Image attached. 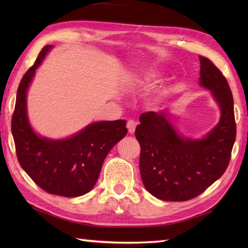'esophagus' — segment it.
Returning a JSON list of instances; mask_svg holds the SVG:
<instances>
[{
  "instance_id": "obj_1",
  "label": "esophagus",
  "mask_w": 248,
  "mask_h": 248,
  "mask_svg": "<svg viewBox=\"0 0 248 248\" xmlns=\"http://www.w3.org/2000/svg\"><path fill=\"white\" fill-rule=\"evenodd\" d=\"M127 128L129 133H134L135 128H136V123L133 119H129L128 123H127Z\"/></svg>"
}]
</instances>
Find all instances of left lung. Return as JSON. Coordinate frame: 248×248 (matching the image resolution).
Listing matches in <instances>:
<instances>
[{"mask_svg": "<svg viewBox=\"0 0 248 248\" xmlns=\"http://www.w3.org/2000/svg\"><path fill=\"white\" fill-rule=\"evenodd\" d=\"M200 84L212 92L220 120L202 140L184 139L164 112L140 117L135 138L140 145V171L147 191L167 202H186L203 193L227 170L235 140L232 93L226 78L207 57L199 56Z\"/></svg>", "mask_w": 248, "mask_h": 248, "instance_id": "8db88e82", "label": "left lung"}]
</instances>
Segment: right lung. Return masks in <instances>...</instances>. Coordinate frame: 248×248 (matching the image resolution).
Returning a JSON list of instances; mask_svg holds the SVG:
<instances>
[{
	"label": "right lung",
	"instance_id": "add662e5",
	"mask_svg": "<svg viewBox=\"0 0 248 248\" xmlns=\"http://www.w3.org/2000/svg\"><path fill=\"white\" fill-rule=\"evenodd\" d=\"M51 48L52 46H44L35 64L20 81L12 118L16 154L24 171L46 193L82 196L94 186L109 150L127 134V123L120 119L99 121L61 140L37 135L26 114V91L35 70Z\"/></svg>",
	"mask_w": 248,
	"mask_h": 248
}]
</instances>
